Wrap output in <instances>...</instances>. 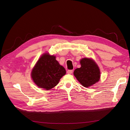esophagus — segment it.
<instances>
[{"label": "esophagus", "mask_w": 130, "mask_h": 130, "mask_svg": "<svg viewBox=\"0 0 130 130\" xmlns=\"http://www.w3.org/2000/svg\"><path fill=\"white\" fill-rule=\"evenodd\" d=\"M67 73L69 74H71L73 73V70H67Z\"/></svg>", "instance_id": "34e87169"}]
</instances>
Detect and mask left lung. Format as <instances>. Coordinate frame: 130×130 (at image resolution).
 Returning a JSON list of instances; mask_svg holds the SVG:
<instances>
[{
    "instance_id": "obj_1",
    "label": "left lung",
    "mask_w": 130,
    "mask_h": 130,
    "mask_svg": "<svg viewBox=\"0 0 130 130\" xmlns=\"http://www.w3.org/2000/svg\"><path fill=\"white\" fill-rule=\"evenodd\" d=\"M81 67L74 72V76L84 87H88L98 82L100 77V69L92 59L82 58L80 61Z\"/></svg>"
}]
</instances>
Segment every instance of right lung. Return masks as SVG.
Listing matches in <instances>:
<instances>
[{"label":"right lung","mask_w":130,"mask_h":130,"mask_svg":"<svg viewBox=\"0 0 130 130\" xmlns=\"http://www.w3.org/2000/svg\"><path fill=\"white\" fill-rule=\"evenodd\" d=\"M55 56L45 54L40 58L31 72L34 82L38 87L49 90L56 86L66 73Z\"/></svg>","instance_id":"right-lung-1"}]
</instances>
